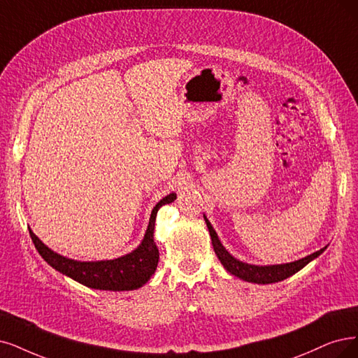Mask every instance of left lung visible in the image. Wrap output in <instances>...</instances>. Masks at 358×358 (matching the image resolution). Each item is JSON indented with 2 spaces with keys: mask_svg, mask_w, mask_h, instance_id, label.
<instances>
[{
  "mask_svg": "<svg viewBox=\"0 0 358 358\" xmlns=\"http://www.w3.org/2000/svg\"><path fill=\"white\" fill-rule=\"evenodd\" d=\"M203 218L206 222V227L209 230L210 241H213L215 254H217L218 259L221 261L224 268H226L230 274L239 277V279L249 282V283L270 285V283H275V282H282V280L287 279V277L298 273L301 268L306 267L308 262H311L313 259L322 255L324 252V249L327 248V246H324L320 250H317V252L307 255L306 258H301L298 261L286 262V264H274V266H255V264H248L245 261L234 258L229 252V250L222 246L217 231L214 230L213 224L209 222V220L206 218L205 214H203Z\"/></svg>",
  "mask_w": 358,
  "mask_h": 358,
  "instance_id": "obj_1",
  "label": "left lung"
}]
</instances>
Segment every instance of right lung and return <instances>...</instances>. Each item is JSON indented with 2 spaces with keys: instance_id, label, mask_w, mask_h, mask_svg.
<instances>
[{
  "instance_id": "obj_1",
  "label": "right lung",
  "mask_w": 358,
  "mask_h": 358,
  "mask_svg": "<svg viewBox=\"0 0 358 358\" xmlns=\"http://www.w3.org/2000/svg\"><path fill=\"white\" fill-rule=\"evenodd\" d=\"M176 199L177 193H169L164 199L159 201L152 210L149 226L141 243L129 254L113 259L78 261L66 258L39 241L32 229H29V234L44 261L75 282L99 290H115V292L116 290L117 292L119 290H134L148 283L156 271L159 261V250L153 237L156 215L161 206L174 202Z\"/></svg>"
}]
</instances>
